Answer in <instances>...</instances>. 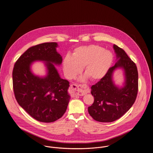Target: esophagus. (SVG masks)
Wrapping results in <instances>:
<instances>
[{"instance_id": "34e87169", "label": "esophagus", "mask_w": 153, "mask_h": 153, "mask_svg": "<svg viewBox=\"0 0 153 153\" xmlns=\"http://www.w3.org/2000/svg\"><path fill=\"white\" fill-rule=\"evenodd\" d=\"M70 89L73 95L76 94L78 96H83L89 92L88 88L86 85L71 84Z\"/></svg>"}]
</instances>
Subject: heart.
<instances>
[{
	"mask_svg": "<svg viewBox=\"0 0 153 153\" xmlns=\"http://www.w3.org/2000/svg\"><path fill=\"white\" fill-rule=\"evenodd\" d=\"M113 54L109 51L96 45L81 46L75 49L72 56L67 55L63 61L65 76L73 79L82 71L90 80L102 78L112 64Z\"/></svg>",
	"mask_w": 153,
	"mask_h": 153,
	"instance_id": "obj_1",
	"label": "heart"
}]
</instances>
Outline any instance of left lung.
I'll use <instances>...</instances> for the list:
<instances>
[{
    "label": "left lung",
    "mask_w": 153,
    "mask_h": 153,
    "mask_svg": "<svg viewBox=\"0 0 153 153\" xmlns=\"http://www.w3.org/2000/svg\"><path fill=\"white\" fill-rule=\"evenodd\" d=\"M113 48L118 61L91 88L94 101L88 106V113L99 122H112L120 118L134 104L137 94V65L123 49L115 44ZM119 67L123 68L126 76L125 85L120 89L116 87L112 80L113 71Z\"/></svg>",
    "instance_id": "8db88e82"
}]
</instances>
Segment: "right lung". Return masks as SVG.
<instances>
[{
	"label": "right lung",
	"instance_id": "obj_1",
	"mask_svg": "<svg viewBox=\"0 0 153 153\" xmlns=\"http://www.w3.org/2000/svg\"><path fill=\"white\" fill-rule=\"evenodd\" d=\"M56 42H45L27 49L16 60L13 71V90L16 101L37 120L51 123L65 112L70 96L69 82L62 79L55 65H60L62 57L57 53ZM45 61L47 76L41 78L31 72L34 61Z\"/></svg>",
	"mask_w": 153,
	"mask_h": 153
}]
</instances>
